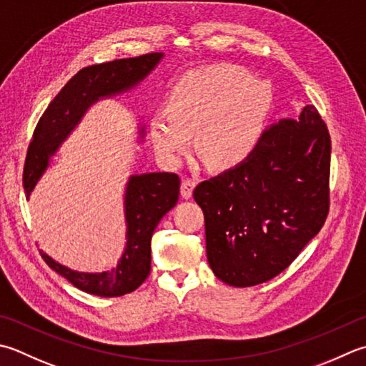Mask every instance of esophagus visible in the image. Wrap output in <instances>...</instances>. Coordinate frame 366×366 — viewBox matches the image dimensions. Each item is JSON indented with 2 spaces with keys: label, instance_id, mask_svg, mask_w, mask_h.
<instances>
[{
  "label": "esophagus",
  "instance_id": "34e87169",
  "mask_svg": "<svg viewBox=\"0 0 366 366\" xmlns=\"http://www.w3.org/2000/svg\"><path fill=\"white\" fill-rule=\"evenodd\" d=\"M195 181H192V179H184L182 184H181V197L189 199L193 193V189H195Z\"/></svg>",
  "mask_w": 366,
  "mask_h": 366
}]
</instances>
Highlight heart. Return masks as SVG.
Wrapping results in <instances>:
<instances>
[{
    "label": "heart",
    "instance_id": "1",
    "mask_svg": "<svg viewBox=\"0 0 366 366\" xmlns=\"http://www.w3.org/2000/svg\"><path fill=\"white\" fill-rule=\"evenodd\" d=\"M273 90L230 64L189 71L171 87L168 112L149 119L154 147L168 164H177L193 147L212 168L228 169L254 154L267 124Z\"/></svg>",
    "mask_w": 366,
    "mask_h": 366
}]
</instances>
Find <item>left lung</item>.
I'll use <instances>...</instances> for the list:
<instances>
[{
    "mask_svg": "<svg viewBox=\"0 0 366 366\" xmlns=\"http://www.w3.org/2000/svg\"><path fill=\"white\" fill-rule=\"evenodd\" d=\"M332 142L306 104L262 134L249 159L197 185L212 273L233 287L267 282L289 267L328 214Z\"/></svg>",
    "mask_w": 366,
    "mask_h": 366,
    "instance_id": "left-lung-1",
    "label": "left lung"
}]
</instances>
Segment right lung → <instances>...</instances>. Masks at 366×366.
I'll return each mask as SVG.
<instances>
[{"instance_id":"add662e5","label":"right lung","mask_w":366,"mask_h":366,"mask_svg":"<svg viewBox=\"0 0 366 366\" xmlns=\"http://www.w3.org/2000/svg\"><path fill=\"white\" fill-rule=\"evenodd\" d=\"M164 56L163 52L146 54L134 59H120L92 64L71 77L42 114L28 147L24 189L26 199L50 167L63 141L76 130L93 104L102 99L124 95L144 81ZM146 127L138 124V139L144 141ZM181 179L173 173H144L128 177L124 192L125 247L117 267L102 273H84L54 260L46 252L42 259L77 287L98 297H122L136 290L150 273V241L159 222L173 209L179 198Z\"/></svg>"}]
</instances>
